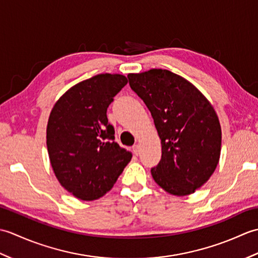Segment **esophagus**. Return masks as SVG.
<instances>
[{"mask_svg":"<svg viewBox=\"0 0 258 258\" xmlns=\"http://www.w3.org/2000/svg\"><path fill=\"white\" fill-rule=\"evenodd\" d=\"M133 151H134V153H135L136 155H139L140 154V145L139 144H135L133 146Z\"/></svg>","mask_w":258,"mask_h":258,"instance_id":"1","label":"esophagus"}]
</instances>
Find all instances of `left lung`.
I'll return each instance as SVG.
<instances>
[{
    "label": "left lung",
    "instance_id": "1",
    "mask_svg": "<svg viewBox=\"0 0 258 258\" xmlns=\"http://www.w3.org/2000/svg\"><path fill=\"white\" fill-rule=\"evenodd\" d=\"M127 78L161 139L162 158L151 169L153 178L172 195L193 194L220 162L222 130L215 109L199 89L171 71L152 69Z\"/></svg>",
    "mask_w": 258,
    "mask_h": 258
}]
</instances>
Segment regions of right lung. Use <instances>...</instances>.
<instances>
[{
	"label": "right lung",
	"instance_id": "right-lung-1",
	"mask_svg": "<svg viewBox=\"0 0 258 258\" xmlns=\"http://www.w3.org/2000/svg\"><path fill=\"white\" fill-rule=\"evenodd\" d=\"M120 74H98L71 87L51 111L46 127L48 157L57 180L82 201L111 190L132 153L114 141L106 111L127 84Z\"/></svg>",
	"mask_w": 258,
	"mask_h": 258
}]
</instances>
